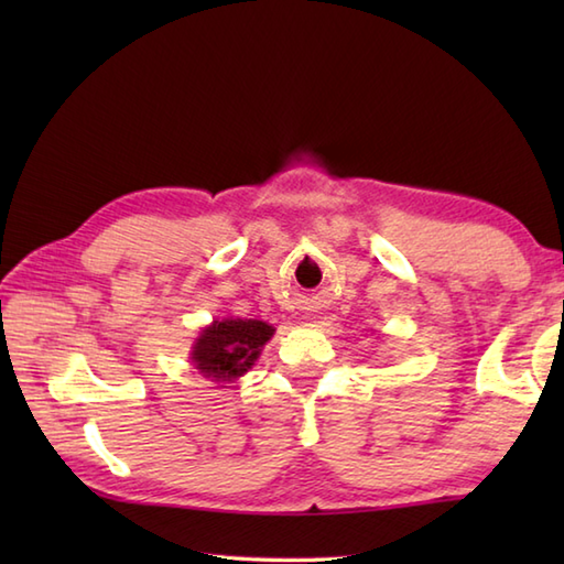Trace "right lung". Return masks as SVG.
<instances>
[{"label":"right lung","instance_id":"add662e5","mask_svg":"<svg viewBox=\"0 0 564 564\" xmlns=\"http://www.w3.org/2000/svg\"><path fill=\"white\" fill-rule=\"evenodd\" d=\"M273 327L261 319H215L191 351V361L206 378L235 380L254 366L263 344L273 337Z\"/></svg>","mask_w":564,"mask_h":564}]
</instances>
